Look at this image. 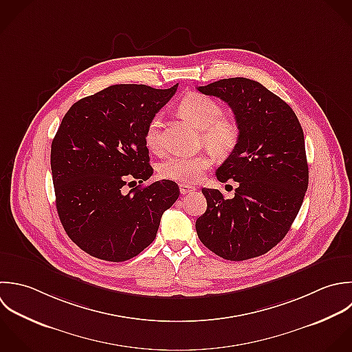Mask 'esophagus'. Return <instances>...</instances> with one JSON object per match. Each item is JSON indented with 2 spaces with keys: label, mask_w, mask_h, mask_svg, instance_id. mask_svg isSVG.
Listing matches in <instances>:
<instances>
[{
  "label": "esophagus",
  "mask_w": 352,
  "mask_h": 352,
  "mask_svg": "<svg viewBox=\"0 0 352 352\" xmlns=\"http://www.w3.org/2000/svg\"><path fill=\"white\" fill-rule=\"evenodd\" d=\"M193 190H195V186H190V185H186V184H179L181 195H188V193H190Z\"/></svg>",
  "instance_id": "1"
}]
</instances>
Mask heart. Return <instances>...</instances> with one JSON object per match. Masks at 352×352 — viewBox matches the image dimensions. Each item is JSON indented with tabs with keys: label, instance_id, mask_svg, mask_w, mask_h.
Returning <instances> with one entry per match:
<instances>
[{
	"label": "heart",
	"instance_id": "obj_1",
	"mask_svg": "<svg viewBox=\"0 0 352 352\" xmlns=\"http://www.w3.org/2000/svg\"><path fill=\"white\" fill-rule=\"evenodd\" d=\"M179 113L201 129L206 145L217 155L226 156L234 151L240 141L239 123L228 116H222V105L204 94L189 93L178 104ZM160 115L152 116L146 126L145 141L151 149L160 148ZM214 163L210 153H175L166 157L159 164V174L171 181L195 184L201 179L206 170Z\"/></svg>",
	"mask_w": 352,
	"mask_h": 352
}]
</instances>
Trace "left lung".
<instances>
[{
	"label": "left lung",
	"instance_id": "left-lung-1",
	"mask_svg": "<svg viewBox=\"0 0 352 352\" xmlns=\"http://www.w3.org/2000/svg\"><path fill=\"white\" fill-rule=\"evenodd\" d=\"M232 108L240 141L217 170L234 179L233 199L203 188L207 210L196 221L200 241L228 261H247L276 247L289 232L309 186L305 134L294 109L263 85L229 78L199 86Z\"/></svg>",
	"mask_w": 352,
	"mask_h": 352
}]
</instances>
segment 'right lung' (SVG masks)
<instances>
[{
  "label": "right lung",
  "instance_id": "right-lung-1",
  "mask_svg": "<svg viewBox=\"0 0 352 352\" xmlns=\"http://www.w3.org/2000/svg\"><path fill=\"white\" fill-rule=\"evenodd\" d=\"M177 87L113 85L64 115L50 149L56 208L68 237L89 255L108 262L137 256L177 201L179 188L170 179L122 189L153 174L146 126Z\"/></svg>",
  "mask_w": 352,
  "mask_h": 352
}]
</instances>
